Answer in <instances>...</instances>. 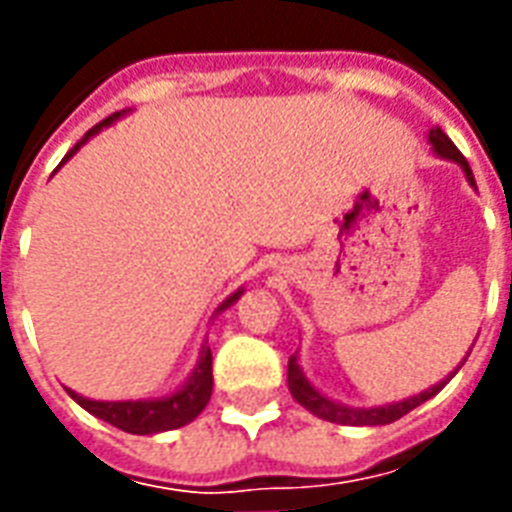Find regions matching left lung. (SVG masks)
Segmentation results:
<instances>
[{"label":"left lung","mask_w":512,"mask_h":512,"mask_svg":"<svg viewBox=\"0 0 512 512\" xmlns=\"http://www.w3.org/2000/svg\"><path fill=\"white\" fill-rule=\"evenodd\" d=\"M428 139H430V145H433V150H436L439 156L450 158V161H455V164H461V169L466 172V180H469L474 189H477L469 161L463 158V153L458 150V147L452 145L450 136L444 134L441 128H430ZM450 378H447V381H450ZM447 381H444V384H447ZM444 384H436L433 389H428V392H419V395L408 397V400H403V403H392V406L348 408V406H340V403H332V400H329V397H323L321 392L315 389V386H310V381H307V378H304V373H301L296 354L288 359L290 395L296 397V400H299L301 406L307 408L310 414L326 419V422H337V425H389V422H395V419L406 417L411 408L422 406V403H425V400H430V397L436 395V392H441V386Z\"/></svg>","instance_id":"left-lung-1"}]
</instances>
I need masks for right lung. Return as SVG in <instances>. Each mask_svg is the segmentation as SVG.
I'll return each mask as SVG.
<instances>
[{
    "instance_id": "obj_1",
    "label": "right lung",
    "mask_w": 512,
    "mask_h": 512,
    "mask_svg": "<svg viewBox=\"0 0 512 512\" xmlns=\"http://www.w3.org/2000/svg\"><path fill=\"white\" fill-rule=\"evenodd\" d=\"M115 117L120 115H109L106 120H101L98 126H93L87 134L76 142V145L68 150V156L62 158V164L68 161V158L79 150V147L90 139L93 134H98L101 128L109 126ZM60 164V167H62ZM244 290H238L233 293L230 299L224 301L219 312L227 310L230 304H233L238 296H241ZM211 348L208 345H202L200 351V365L194 370V376L189 378V384L178 389L175 395L161 397V400H117V403H104V400H87V397L76 395L71 392V397L79 403L82 408H87L90 414H95L98 419H104L109 425H115V428L126 430V433H136V436H147V433H161V430H175L183 428V425H189L191 419L200 417V411L208 406V400H211V389H213V370H211Z\"/></svg>"
}]
</instances>
